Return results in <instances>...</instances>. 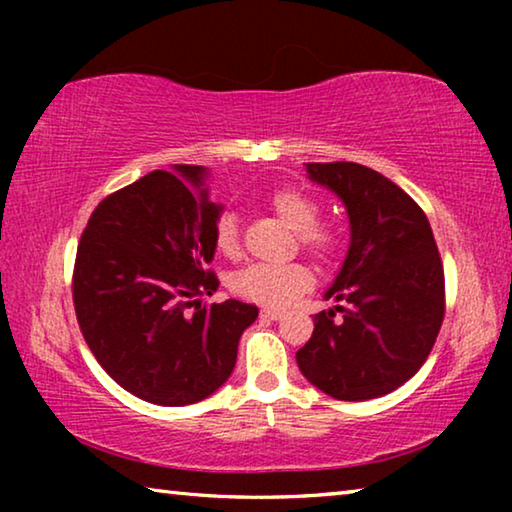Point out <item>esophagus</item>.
<instances>
[{"label": "esophagus", "instance_id": "esophagus-1", "mask_svg": "<svg viewBox=\"0 0 512 512\" xmlns=\"http://www.w3.org/2000/svg\"><path fill=\"white\" fill-rule=\"evenodd\" d=\"M262 318H268V320H280L284 316L282 309H262V314H259Z\"/></svg>", "mask_w": 512, "mask_h": 512}]
</instances>
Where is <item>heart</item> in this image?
<instances>
[{
    "label": "heart",
    "instance_id": "heart-1",
    "mask_svg": "<svg viewBox=\"0 0 512 512\" xmlns=\"http://www.w3.org/2000/svg\"><path fill=\"white\" fill-rule=\"evenodd\" d=\"M268 203L280 219L296 230V237L309 253L329 259L339 250V235L318 221V205L296 189H277ZM216 253L235 257L241 248L239 219L232 210H225L214 221L212 230ZM314 284V273L302 262L289 264H248L230 277V289L237 296L264 307H284L296 300Z\"/></svg>",
    "mask_w": 512,
    "mask_h": 512
}]
</instances>
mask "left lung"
I'll return each mask as SVG.
<instances>
[{
	"mask_svg": "<svg viewBox=\"0 0 512 512\" xmlns=\"http://www.w3.org/2000/svg\"><path fill=\"white\" fill-rule=\"evenodd\" d=\"M309 180L341 198L350 248L325 300L348 302L314 318L298 368L334 400H375L427 361L445 316V273L427 214L357 162H307ZM341 310L343 319H334Z\"/></svg>",
	"mask_w": 512,
	"mask_h": 512,
	"instance_id": "8db88e82",
	"label": "left lung"
}]
</instances>
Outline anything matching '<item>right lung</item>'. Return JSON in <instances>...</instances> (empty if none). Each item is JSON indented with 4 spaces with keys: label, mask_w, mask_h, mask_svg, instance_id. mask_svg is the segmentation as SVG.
<instances>
[{
    "label": "right lung",
    "mask_w": 512,
    "mask_h": 512,
    "mask_svg": "<svg viewBox=\"0 0 512 512\" xmlns=\"http://www.w3.org/2000/svg\"><path fill=\"white\" fill-rule=\"evenodd\" d=\"M207 169L176 164L103 198L79 241L74 309L101 368L128 393L160 406L210 397L232 375L257 307H201L219 280ZM195 309L192 310L191 307Z\"/></svg>",
    "instance_id": "1"
}]
</instances>
